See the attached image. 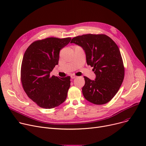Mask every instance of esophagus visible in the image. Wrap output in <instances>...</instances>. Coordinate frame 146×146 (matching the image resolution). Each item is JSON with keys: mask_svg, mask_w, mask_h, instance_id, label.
Returning <instances> with one entry per match:
<instances>
[{"mask_svg": "<svg viewBox=\"0 0 146 146\" xmlns=\"http://www.w3.org/2000/svg\"><path fill=\"white\" fill-rule=\"evenodd\" d=\"M77 78V76H75V75H72L71 76V78L72 79H75V78Z\"/></svg>", "mask_w": 146, "mask_h": 146, "instance_id": "obj_1", "label": "esophagus"}]
</instances>
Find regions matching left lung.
<instances>
[{
    "label": "left lung",
    "instance_id": "obj_1",
    "mask_svg": "<svg viewBox=\"0 0 146 146\" xmlns=\"http://www.w3.org/2000/svg\"><path fill=\"white\" fill-rule=\"evenodd\" d=\"M70 43L79 45L85 50L87 64L94 67L96 74L95 80L84 76V97L95 105L109 102L118 92L124 78L125 68L117 45L102 34L75 36Z\"/></svg>",
    "mask_w": 146,
    "mask_h": 146
}]
</instances>
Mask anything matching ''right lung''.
Returning a JSON list of instances; mask_svg holds the SVG:
<instances>
[{
	"label": "right lung",
	"mask_w": 146,
	"mask_h": 146,
	"mask_svg": "<svg viewBox=\"0 0 146 146\" xmlns=\"http://www.w3.org/2000/svg\"><path fill=\"white\" fill-rule=\"evenodd\" d=\"M70 40V37L36 40L24 53L21 68L22 88L27 96L41 108H54L66 99L70 77L58 78L50 74L58 64L60 50Z\"/></svg>",
	"instance_id": "1"
}]
</instances>
